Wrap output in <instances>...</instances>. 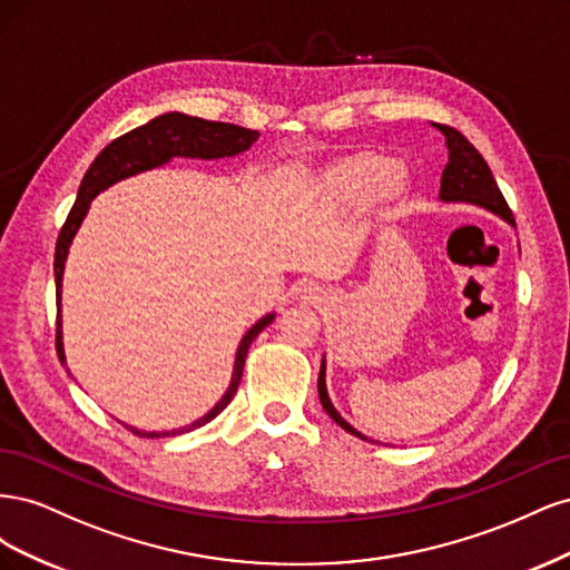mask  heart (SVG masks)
Listing matches in <instances>:
<instances>
[{"label":"heart","instance_id":"obj_1","mask_svg":"<svg viewBox=\"0 0 570 570\" xmlns=\"http://www.w3.org/2000/svg\"><path fill=\"white\" fill-rule=\"evenodd\" d=\"M390 170L392 168L385 159L361 157L337 166L331 178V185L342 197L366 202L390 180Z\"/></svg>","mask_w":570,"mask_h":570}]
</instances>
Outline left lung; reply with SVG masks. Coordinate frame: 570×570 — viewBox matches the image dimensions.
<instances>
[{"instance_id":"8db88e82","label":"left lung","mask_w":570,"mask_h":570,"mask_svg":"<svg viewBox=\"0 0 570 570\" xmlns=\"http://www.w3.org/2000/svg\"><path fill=\"white\" fill-rule=\"evenodd\" d=\"M433 126L444 135L446 149H450V161H446V166L442 170V178H440V197L444 202H471L478 206H485V209H490L497 216H502L504 220L511 223V226H515L509 204L502 195V189H499L488 161L482 159V154L469 140H465V137L456 128L444 126V124H433ZM318 396H321V404H323L327 416H331L340 428H344L347 433H352L361 440H366L358 433V430H354L347 421L340 416L331 402V396H327L325 358L321 361V373H318Z\"/></svg>"}]
</instances>
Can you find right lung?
Listing matches in <instances>:
<instances>
[{
    "label": "right lung",
    "mask_w": 570,
    "mask_h": 570,
    "mask_svg": "<svg viewBox=\"0 0 570 570\" xmlns=\"http://www.w3.org/2000/svg\"><path fill=\"white\" fill-rule=\"evenodd\" d=\"M256 137H258L256 130H249V128H243V126L220 124V120H206V118L185 116V114L174 111V114L157 116L154 120H149V124L116 137L111 145H107L105 149L97 154V159L90 164L88 174H85V178L78 187L76 204L71 206V212H68L66 223L61 226V233H59V239H57V252H55L57 354H59L61 364L66 361L63 344H61V278H63V264H66L68 247H71V239H73L76 230L80 228L85 214H88L90 202L101 193V189H107L116 180H124L128 176L140 174V170L161 166L170 157H199V159L235 157V154L249 149L256 142ZM271 321H273V314L264 316L243 337V342H239L230 387H228L226 394L220 396V402L209 413H206L204 419L195 421L193 425L170 430V433H145V430L128 428V425L126 428L130 430V433L140 435V438H168V435L189 433V430L202 428L204 423L214 421L218 413L230 404V400L239 387V381H243L249 344L256 340V335L262 333Z\"/></svg>",
    "instance_id": "add662e5"
}]
</instances>
